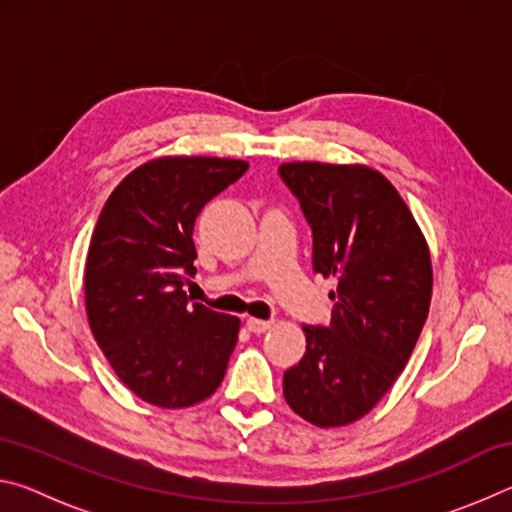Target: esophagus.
<instances>
[{"label":"esophagus","instance_id":"obj_1","mask_svg":"<svg viewBox=\"0 0 512 512\" xmlns=\"http://www.w3.org/2000/svg\"><path fill=\"white\" fill-rule=\"evenodd\" d=\"M246 327H248V332H253V334H264L273 327V323L271 320H262V318H248Z\"/></svg>","mask_w":512,"mask_h":512}]
</instances>
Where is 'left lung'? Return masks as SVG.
Returning <instances> with one entry per match:
<instances>
[{
	"mask_svg": "<svg viewBox=\"0 0 512 512\" xmlns=\"http://www.w3.org/2000/svg\"><path fill=\"white\" fill-rule=\"evenodd\" d=\"M280 176L314 237V271L336 277L329 327L302 325L307 352L284 400L316 427L372 411L400 377L431 302V257L397 189L363 164L287 162Z\"/></svg>",
	"mask_w": 512,
	"mask_h": 512,
	"instance_id": "1",
	"label": "left lung"
}]
</instances>
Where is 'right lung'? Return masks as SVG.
<instances>
[{"label":"right lung","mask_w":512,"mask_h":512,"mask_svg":"<svg viewBox=\"0 0 512 512\" xmlns=\"http://www.w3.org/2000/svg\"><path fill=\"white\" fill-rule=\"evenodd\" d=\"M248 162L169 155L121 180L94 225L85 262V311L117 377L160 409H185L223 381L239 318L189 302L194 223Z\"/></svg>","instance_id":"1"}]
</instances>
